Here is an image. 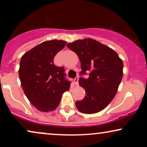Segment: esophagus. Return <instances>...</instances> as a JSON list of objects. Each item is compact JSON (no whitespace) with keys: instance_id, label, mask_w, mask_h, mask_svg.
<instances>
[{"instance_id":"obj_1","label":"esophagus","mask_w":147,"mask_h":147,"mask_svg":"<svg viewBox=\"0 0 147 147\" xmlns=\"http://www.w3.org/2000/svg\"><path fill=\"white\" fill-rule=\"evenodd\" d=\"M78 81H79V77H77L75 79H74V82H75V84L76 86H78Z\"/></svg>"}]
</instances>
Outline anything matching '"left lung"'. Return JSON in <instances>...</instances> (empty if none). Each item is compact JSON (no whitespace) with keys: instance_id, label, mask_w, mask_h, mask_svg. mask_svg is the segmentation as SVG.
<instances>
[{"instance_id":"left-lung-1","label":"left lung","mask_w":147,"mask_h":147,"mask_svg":"<svg viewBox=\"0 0 147 147\" xmlns=\"http://www.w3.org/2000/svg\"><path fill=\"white\" fill-rule=\"evenodd\" d=\"M67 47L75 52L81 62V75L89 77L79 79L85 89V97L75 102L77 109L86 114L102 111L115 96L123 77V61L113 49L92 38L68 43Z\"/></svg>"}]
</instances>
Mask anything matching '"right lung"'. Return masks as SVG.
Masks as SVG:
<instances>
[{
    "mask_svg": "<svg viewBox=\"0 0 147 147\" xmlns=\"http://www.w3.org/2000/svg\"><path fill=\"white\" fill-rule=\"evenodd\" d=\"M65 44L62 40L44 41L21 57L18 75L23 90L30 102L42 112L55 110L63 92L70 89L63 67L53 62Z\"/></svg>",
    "mask_w": 147,
    "mask_h": 147,
    "instance_id": "1",
    "label": "right lung"
}]
</instances>
